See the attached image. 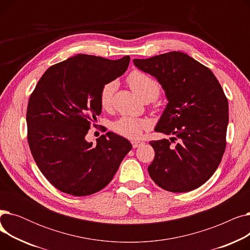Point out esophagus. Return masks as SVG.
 Here are the masks:
<instances>
[{
	"label": "esophagus",
	"instance_id": "obj_1",
	"mask_svg": "<svg viewBox=\"0 0 250 250\" xmlns=\"http://www.w3.org/2000/svg\"><path fill=\"white\" fill-rule=\"evenodd\" d=\"M132 145H133V148H138L140 147L141 145H143V142H138V141H133L132 142Z\"/></svg>",
	"mask_w": 250,
	"mask_h": 250
}]
</instances>
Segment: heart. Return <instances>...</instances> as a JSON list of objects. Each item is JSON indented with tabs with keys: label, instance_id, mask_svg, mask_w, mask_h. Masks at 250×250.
I'll list each match as a JSON object with an SVG mask.
<instances>
[{
	"label": "heart",
	"instance_id": "obj_1",
	"mask_svg": "<svg viewBox=\"0 0 250 250\" xmlns=\"http://www.w3.org/2000/svg\"><path fill=\"white\" fill-rule=\"evenodd\" d=\"M126 81L129 87L143 101L146 99H151L153 101L160 94V84L155 79L141 71H134L130 73L126 78ZM116 87L117 83L115 81H110L102 87L99 101L103 109H109L112 106ZM148 127L149 123L146 120H140V118L129 116L121 117L111 125V128L115 134L132 140L140 138L144 130Z\"/></svg>",
	"mask_w": 250,
	"mask_h": 250
}]
</instances>
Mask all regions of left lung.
Segmentation results:
<instances>
[{
	"label": "left lung",
	"instance_id": "8db88e82",
	"mask_svg": "<svg viewBox=\"0 0 250 250\" xmlns=\"http://www.w3.org/2000/svg\"><path fill=\"white\" fill-rule=\"evenodd\" d=\"M134 63L158 80L168 99L155 132L174 136L150 142L155 151L148 167L151 178L171 192L200 188L225 152L229 110L224 91L211 70L180 51L135 59Z\"/></svg>",
	"mask_w": 250,
	"mask_h": 250
}]
</instances>
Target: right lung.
<instances>
[{
    "mask_svg": "<svg viewBox=\"0 0 250 250\" xmlns=\"http://www.w3.org/2000/svg\"><path fill=\"white\" fill-rule=\"evenodd\" d=\"M129 57L108 60L77 55L49 67L30 95L26 122L31 154L44 177L75 196L106 187L132 149L126 139L108 132L97 144L86 141L101 113L102 87L122 76Z\"/></svg>",
    "mask_w": 250,
    "mask_h": 250,
    "instance_id": "right-lung-1",
    "label": "right lung"
}]
</instances>
